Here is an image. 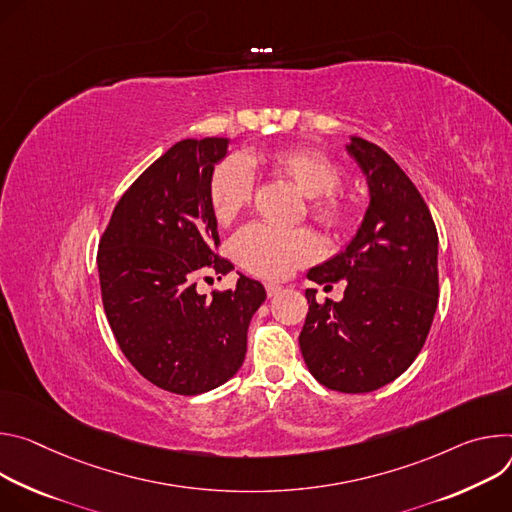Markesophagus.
Listing matches in <instances>:
<instances>
[{
	"mask_svg": "<svg viewBox=\"0 0 512 512\" xmlns=\"http://www.w3.org/2000/svg\"><path fill=\"white\" fill-rule=\"evenodd\" d=\"M280 291H282V287L276 285V282H266V293H268V297H276Z\"/></svg>",
	"mask_w": 512,
	"mask_h": 512,
	"instance_id": "obj_1",
	"label": "esophagus"
}]
</instances>
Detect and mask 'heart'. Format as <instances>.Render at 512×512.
Returning a JSON list of instances; mask_svg holds the SVG:
<instances>
[{
	"mask_svg": "<svg viewBox=\"0 0 512 512\" xmlns=\"http://www.w3.org/2000/svg\"><path fill=\"white\" fill-rule=\"evenodd\" d=\"M250 168L262 166L276 177L289 181L309 199L313 217L327 227H344L350 221V205L333 191L342 173L333 160L309 148H276L268 152L225 158L213 173L209 201L219 223H230L246 207L252 195ZM321 246L313 232H276L264 225H248L234 240L236 260L250 272L266 278H280L295 266L311 262Z\"/></svg>",
	"mask_w": 512,
	"mask_h": 512,
	"instance_id": "1",
	"label": "heart"
}]
</instances>
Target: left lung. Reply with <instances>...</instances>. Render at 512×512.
Masks as SVG:
<instances>
[{
  "instance_id": "1",
  "label": "left lung",
  "mask_w": 512,
  "mask_h": 512,
  "mask_svg": "<svg viewBox=\"0 0 512 512\" xmlns=\"http://www.w3.org/2000/svg\"><path fill=\"white\" fill-rule=\"evenodd\" d=\"M346 152L368 185V207L348 246L307 278L346 280L344 299L309 313L299 346L317 382L339 392H372L399 378L419 356L439 297V238L417 187L382 148L350 136Z\"/></svg>"
}]
</instances>
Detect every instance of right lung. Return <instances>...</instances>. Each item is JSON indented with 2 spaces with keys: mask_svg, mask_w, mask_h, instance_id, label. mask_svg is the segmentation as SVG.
Listing matches in <instances>:
<instances>
[{
  "mask_svg": "<svg viewBox=\"0 0 512 512\" xmlns=\"http://www.w3.org/2000/svg\"><path fill=\"white\" fill-rule=\"evenodd\" d=\"M230 138L181 140L154 160L122 195L99 242L103 309L130 364L175 394H201L244 364L248 327L266 299L240 274L236 289L197 293V274L234 270L219 258L209 201L215 164Z\"/></svg>",
  "mask_w": 512,
  "mask_h": 512,
  "instance_id": "add662e5",
  "label": "right lung"
}]
</instances>
